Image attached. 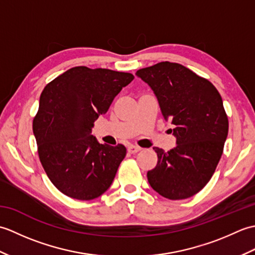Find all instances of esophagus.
Listing matches in <instances>:
<instances>
[{
    "mask_svg": "<svg viewBox=\"0 0 255 255\" xmlns=\"http://www.w3.org/2000/svg\"><path fill=\"white\" fill-rule=\"evenodd\" d=\"M140 150H141V148L137 147V145H133V144L128 145V152L129 153H137L138 151H140Z\"/></svg>",
    "mask_w": 255,
    "mask_h": 255,
    "instance_id": "1",
    "label": "esophagus"
}]
</instances>
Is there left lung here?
<instances>
[{"label":"left lung","instance_id":"1","mask_svg":"<svg viewBox=\"0 0 255 255\" xmlns=\"http://www.w3.org/2000/svg\"><path fill=\"white\" fill-rule=\"evenodd\" d=\"M136 75L153 91L162 115L175 127V148H153L158 163L147 173L149 184L165 198L191 197L209 182L223 154L229 128L223 99L208 80L178 63L160 62Z\"/></svg>","mask_w":255,"mask_h":255}]
</instances>
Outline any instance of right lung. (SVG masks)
<instances>
[{
    "mask_svg": "<svg viewBox=\"0 0 255 255\" xmlns=\"http://www.w3.org/2000/svg\"><path fill=\"white\" fill-rule=\"evenodd\" d=\"M132 80L131 73L74 67L42 91L32 131L42 167L67 196L91 200L112 185L126 148L100 143L92 128Z\"/></svg>",
    "mask_w": 255,
    "mask_h": 255,
    "instance_id": "add662e5",
    "label": "right lung"
}]
</instances>
